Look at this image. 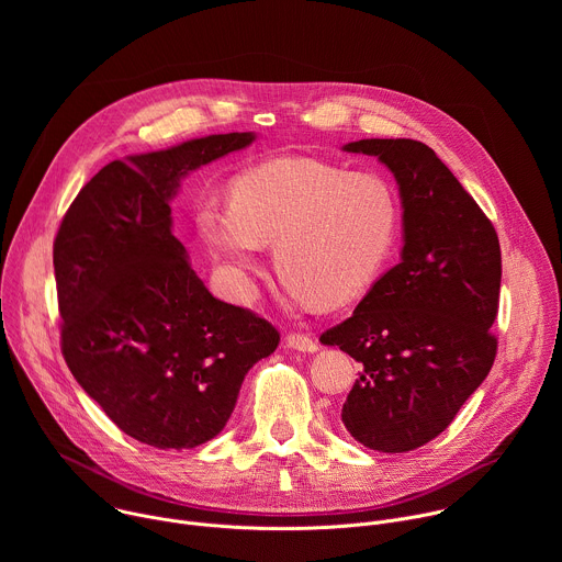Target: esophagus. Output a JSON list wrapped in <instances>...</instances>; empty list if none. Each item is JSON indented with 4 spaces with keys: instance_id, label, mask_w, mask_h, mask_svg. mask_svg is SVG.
Masks as SVG:
<instances>
[{
    "instance_id": "obj_1",
    "label": "esophagus",
    "mask_w": 562,
    "mask_h": 562,
    "mask_svg": "<svg viewBox=\"0 0 562 562\" xmlns=\"http://www.w3.org/2000/svg\"><path fill=\"white\" fill-rule=\"evenodd\" d=\"M284 342H286V347L293 349V351H302V353H313V351H317V342H315L313 338L304 336V334H289V336L284 338Z\"/></svg>"
}]
</instances>
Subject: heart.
Here are the masks:
<instances>
[{
    "instance_id": "b5f03b06",
    "label": "heart",
    "mask_w": 562,
    "mask_h": 562,
    "mask_svg": "<svg viewBox=\"0 0 562 562\" xmlns=\"http://www.w3.org/2000/svg\"><path fill=\"white\" fill-rule=\"evenodd\" d=\"M195 228L228 291L251 300L267 245L295 302L345 304L380 276L397 233V200L375 173L313 157H278L237 176L228 206L202 204Z\"/></svg>"
}]
</instances>
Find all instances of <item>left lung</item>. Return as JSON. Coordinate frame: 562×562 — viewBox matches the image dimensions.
<instances>
[{
  "label": "left lung",
  "mask_w": 562,
  "mask_h": 562,
  "mask_svg": "<svg viewBox=\"0 0 562 562\" xmlns=\"http://www.w3.org/2000/svg\"><path fill=\"white\" fill-rule=\"evenodd\" d=\"M342 148L373 155L393 173L405 245L353 315L319 342L362 364L342 405L347 431L369 449L403 453L440 436L494 364L501 245L427 144L375 137Z\"/></svg>",
  "instance_id": "1"
}]
</instances>
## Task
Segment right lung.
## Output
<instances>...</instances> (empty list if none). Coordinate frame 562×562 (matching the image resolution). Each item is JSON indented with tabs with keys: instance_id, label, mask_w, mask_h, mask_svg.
Segmentation results:
<instances>
[{
	"instance_id": "right-lung-1",
	"label": "right lung",
	"mask_w": 562,
	"mask_h": 562,
	"mask_svg": "<svg viewBox=\"0 0 562 562\" xmlns=\"http://www.w3.org/2000/svg\"><path fill=\"white\" fill-rule=\"evenodd\" d=\"M224 133L106 165L77 193L53 245L61 353L104 414L157 449H191L231 418L249 369L280 334L209 293L171 233L191 171L247 148Z\"/></svg>"
}]
</instances>
